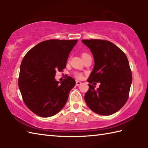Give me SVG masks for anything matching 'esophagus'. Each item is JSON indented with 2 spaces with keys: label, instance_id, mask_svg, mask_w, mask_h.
Wrapping results in <instances>:
<instances>
[{
  "label": "esophagus",
  "instance_id": "1",
  "mask_svg": "<svg viewBox=\"0 0 148 148\" xmlns=\"http://www.w3.org/2000/svg\"><path fill=\"white\" fill-rule=\"evenodd\" d=\"M81 84V82H80V81H76V86H79V85H80Z\"/></svg>",
  "mask_w": 148,
  "mask_h": 148
}]
</instances>
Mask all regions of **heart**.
Returning a JSON list of instances; mask_svg holds the SVG:
<instances>
[{
    "mask_svg": "<svg viewBox=\"0 0 148 148\" xmlns=\"http://www.w3.org/2000/svg\"><path fill=\"white\" fill-rule=\"evenodd\" d=\"M75 76H76V77L77 78H79V79L82 77V74H81V73H76L75 74Z\"/></svg>",
    "mask_w": 148,
    "mask_h": 148,
    "instance_id": "b5f03b06",
    "label": "heart"
}]
</instances>
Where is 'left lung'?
<instances>
[{
    "mask_svg": "<svg viewBox=\"0 0 148 148\" xmlns=\"http://www.w3.org/2000/svg\"><path fill=\"white\" fill-rule=\"evenodd\" d=\"M94 58L93 70L87 81L89 90L84 100L94 112L108 116L118 111L127 102L132 75L127 56L108 40H82ZM100 82L97 90L90 83Z\"/></svg>",
    "mask_w": 148,
    "mask_h": 148,
    "instance_id": "obj_1",
    "label": "left lung"
}]
</instances>
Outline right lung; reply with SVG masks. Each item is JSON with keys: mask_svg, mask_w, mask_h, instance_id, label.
Instances as JSON below:
<instances>
[{"mask_svg": "<svg viewBox=\"0 0 148 148\" xmlns=\"http://www.w3.org/2000/svg\"><path fill=\"white\" fill-rule=\"evenodd\" d=\"M77 40L51 39L39 43L24 56L20 65L18 86L31 111L48 118L60 111L76 81L69 76L60 83L56 71L65 68L69 53Z\"/></svg>", "mask_w": 148, "mask_h": 148, "instance_id": "1", "label": "right lung"}]
</instances>
